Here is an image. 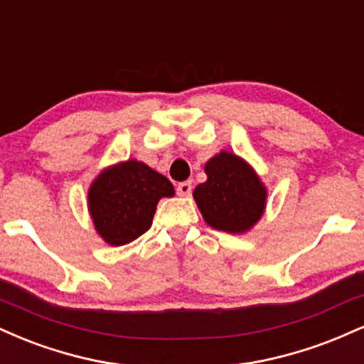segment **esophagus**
<instances>
[{"label":"esophagus","mask_w":364,"mask_h":364,"mask_svg":"<svg viewBox=\"0 0 364 364\" xmlns=\"http://www.w3.org/2000/svg\"><path fill=\"white\" fill-rule=\"evenodd\" d=\"M176 191H178L179 196H190V193H191V181L179 183L178 188H176Z\"/></svg>","instance_id":"esophagus-1"}]
</instances>
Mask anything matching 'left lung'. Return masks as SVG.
Returning <instances> with one entry per match:
<instances>
[{
  "label": "left lung",
  "mask_w": 364,
  "mask_h": 364,
  "mask_svg": "<svg viewBox=\"0 0 364 364\" xmlns=\"http://www.w3.org/2000/svg\"><path fill=\"white\" fill-rule=\"evenodd\" d=\"M205 173L207 181L193 191L205 222L230 234L251 229L266 203V190L254 171L240 157L224 151L208 161Z\"/></svg>",
  "instance_id": "left-lung-1"
}]
</instances>
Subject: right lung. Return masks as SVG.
<instances>
[{
	"label": "right lung",
	"mask_w": 364,
	"mask_h": 364,
	"mask_svg": "<svg viewBox=\"0 0 364 364\" xmlns=\"http://www.w3.org/2000/svg\"><path fill=\"white\" fill-rule=\"evenodd\" d=\"M173 195L168 178L139 161H127L96 178L87 205L98 234L112 246H124L151 229L157 201Z\"/></svg>",
	"instance_id": "obj_1"
}]
</instances>
